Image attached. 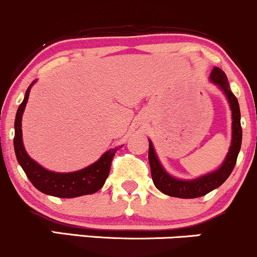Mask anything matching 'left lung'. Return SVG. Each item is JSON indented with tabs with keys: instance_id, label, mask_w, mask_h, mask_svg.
<instances>
[{
	"instance_id": "1",
	"label": "left lung",
	"mask_w": 257,
	"mask_h": 257,
	"mask_svg": "<svg viewBox=\"0 0 257 257\" xmlns=\"http://www.w3.org/2000/svg\"><path fill=\"white\" fill-rule=\"evenodd\" d=\"M210 80L223 91L227 99H228L230 110H232V142H230L228 154H227L222 165L215 171L195 178V180H178V178L172 177L164 170L157 154H155L153 143L149 140L148 158L149 165H151L152 180L160 192L170 195V197L182 199L203 197V195L220 187L232 174L235 163H237V158L241 147L240 109H239L238 99L230 91L228 79H227L224 71H222L220 68L215 66L212 69L211 74H210Z\"/></svg>"
}]
</instances>
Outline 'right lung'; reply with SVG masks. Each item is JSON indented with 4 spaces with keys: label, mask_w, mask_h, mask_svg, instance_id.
<instances>
[{
    "label": "right lung",
    "mask_w": 257,
    "mask_h": 257,
    "mask_svg": "<svg viewBox=\"0 0 257 257\" xmlns=\"http://www.w3.org/2000/svg\"><path fill=\"white\" fill-rule=\"evenodd\" d=\"M35 83L33 81L25 92V97L22 104L17 110L16 121H14V152L18 163L24 170L25 175L34 184L35 188L45 194L53 195L58 198H76L86 194H93L99 191L104 184L109 171H110L111 161L115 153L119 151V147L109 149L96 163L74 172H53L45 169L31 159L28 155L27 151L23 144V134H22V117L24 113L25 105L29 99L31 86Z\"/></svg>",
    "instance_id": "right-lung-1"
}]
</instances>
